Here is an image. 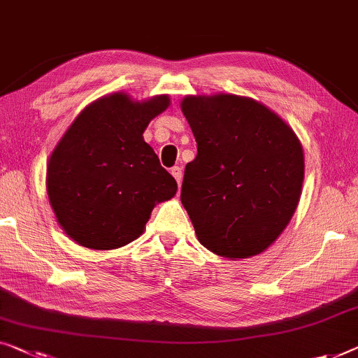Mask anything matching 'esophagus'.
Wrapping results in <instances>:
<instances>
[{
	"instance_id": "esophagus-1",
	"label": "esophagus",
	"mask_w": 358,
	"mask_h": 358,
	"mask_svg": "<svg viewBox=\"0 0 358 358\" xmlns=\"http://www.w3.org/2000/svg\"><path fill=\"white\" fill-rule=\"evenodd\" d=\"M170 173H172V177L177 180V183H181V178H183V172H181L180 167H172L170 169Z\"/></svg>"
}]
</instances>
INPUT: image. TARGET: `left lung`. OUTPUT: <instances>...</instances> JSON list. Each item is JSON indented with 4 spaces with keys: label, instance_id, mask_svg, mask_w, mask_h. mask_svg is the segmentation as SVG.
<instances>
[{
    "label": "left lung",
    "instance_id": "8db88e82",
    "mask_svg": "<svg viewBox=\"0 0 358 358\" xmlns=\"http://www.w3.org/2000/svg\"><path fill=\"white\" fill-rule=\"evenodd\" d=\"M180 106L197 143L181 186L197 239L230 260L262 254L301 199L306 164L297 135L246 96L189 94Z\"/></svg>",
    "mask_w": 358,
    "mask_h": 358
}]
</instances>
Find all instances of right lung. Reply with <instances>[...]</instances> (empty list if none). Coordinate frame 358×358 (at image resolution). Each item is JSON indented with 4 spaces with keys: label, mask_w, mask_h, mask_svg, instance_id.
<instances>
[{
    "label": "right lung",
    "mask_w": 358,
    "mask_h": 358,
    "mask_svg": "<svg viewBox=\"0 0 358 358\" xmlns=\"http://www.w3.org/2000/svg\"><path fill=\"white\" fill-rule=\"evenodd\" d=\"M169 94L135 101L124 92L93 101L76 117L46 165V193L71 239L110 250L143 234L156 204L177 194V181L143 138Z\"/></svg>",
    "instance_id": "1"
}]
</instances>
